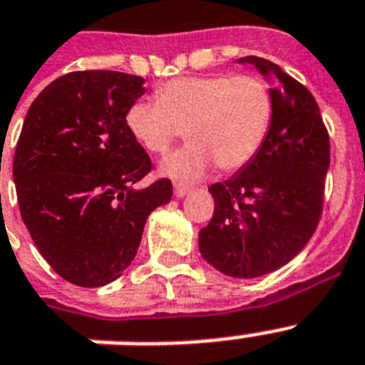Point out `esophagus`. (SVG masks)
<instances>
[{
	"label": "esophagus",
	"mask_w": 365,
	"mask_h": 365,
	"mask_svg": "<svg viewBox=\"0 0 365 365\" xmlns=\"http://www.w3.org/2000/svg\"><path fill=\"white\" fill-rule=\"evenodd\" d=\"M189 191H191V189H189L187 185H183V183H176V185H174V195H176L178 199H183L185 195H189Z\"/></svg>",
	"instance_id": "esophagus-1"
}]
</instances>
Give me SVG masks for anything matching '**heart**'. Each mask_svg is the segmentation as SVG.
<instances>
[{"label": "heart", "instance_id": "heart-1", "mask_svg": "<svg viewBox=\"0 0 365 365\" xmlns=\"http://www.w3.org/2000/svg\"><path fill=\"white\" fill-rule=\"evenodd\" d=\"M272 123V94L257 77H178L157 88V102L138 100L126 110L130 136L163 155L182 136L189 145L168 155L163 176L195 180L212 166L235 172L263 148Z\"/></svg>", "mask_w": 365, "mask_h": 365}]
</instances>
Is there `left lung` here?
Here are the masks:
<instances>
[{
    "mask_svg": "<svg viewBox=\"0 0 365 365\" xmlns=\"http://www.w3.org/2000/svg\"><path fill=\"white\" fill-rule=\"evenodd\" d=\"M271 85L272 123L263 148L223 183L210 185L214 216L199 233V252L233 278H257L292 261L322 214L329 138L317 100L280 66L239 58Z\"/></svg>",
    "mask_w": 365,
    "mask_h": 365,
    "instance_id": "1",
    "label": "left lung"
}]
</instances>
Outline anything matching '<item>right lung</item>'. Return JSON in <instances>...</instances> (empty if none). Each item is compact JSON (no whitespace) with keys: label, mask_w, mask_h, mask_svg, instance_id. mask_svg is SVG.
Listing matches in <instances>:
<instances>
[{"label":"right lung","mask_w":365,"mask_h":365,"mask_svg":"<svg viewBox=\"0 0 365 365\" xmlns=\"http://www.w3.org/2000/svg\"><path fill=\"white\" fill-rule=\"evenodd\" d=\"M143 83L121 71H73L26 113L13 160L20 216L39 254L76 286L121 277L149 214L172 199L170 180L138 187L151 160L125 115Z\"/></svg>","instance_id":"1"}]
</instances>
